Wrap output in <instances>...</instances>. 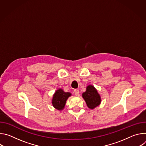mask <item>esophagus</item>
<instances>
[{"instance_id": "1", "label": "esophagus", "mask_w": 146, "mask_h": 146, "mask_svg": "<svg viewBox=\"0 0 146 146\" xmlns=\"http://www.w3.org/2000/svg\"><path fill=\"white\" fill-rule=\"evenodd\" d=\"M74 95L76 96H78L79 95V91L78 90H74Z\"/></svg>"}]
</instances>
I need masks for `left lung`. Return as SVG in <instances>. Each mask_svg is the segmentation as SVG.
Instances as JSON below:
<instances>
[{
	"instance_id": "8db88e82",
	"label": "left lung",
	"mask_w": 146,
	"mask_h": 146,
	"mask_svg": "<svg viewBox=\"0 0 146 146\" xmlns=\"http://www.w3.org/2000/svg\"><path fill=\"white\" fill-rule=\"evenodd\" d=\"M82 98L85 100L88 108L94 109L100 105L101 98L96 88L91 85L87 87L86 91L82 93Z\"/></svg>"
}]
</instances>
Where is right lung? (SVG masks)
<instances>
[{
    "instance_id": "right-lung-1",
    "label": "right lung",
    "mask_w": 146,
    "mask_h": 146,
    "mask_svg": "<svg viewBox=\"0 0 146 146\" xmlns=\"http://www.w3.org/2000/svg\"><path fill=\"white\" fill-rule=\"evenodd\" d=\"M72 94L70 92H65L60 88L57 90L54 94L52 99V106L58 110H63L67 99Z\"/></svg>"
}]
</instances>
